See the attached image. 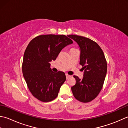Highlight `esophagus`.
Wrapping results in <instances>:
<instances>
[{
  "mask_svg": "<svg viewBox=\"0 0 128 128\" xmlns=\"http://www.w3.org/2000/svg\"><path fill=\"white\" fill-rule=\"evenodd\" d=\"M66 79H69V78H70V77L72 76H70V75L68 74H66Z\"/></svg>",
  "mask_w": 128,
  "mask_h": 128,
  "instance_id": "esophagus-1",
  "label": "esophagus"
}]
</instances>
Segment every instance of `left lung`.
<instances>
[{
  "label": "left lung",
  "mask_w": 128,
  "mask_h": 128,
  "mask_svg": "<svg viewBox=\"0 0 128 128\" xmlns=\"http://www.w3.org/2000/svg\"><path fill=\"white\" fill-rule=\"evenodd\" d=\"M80 48L79 64L84 70L83 78L74 76L76 83L71 89L75 98L82 102L94 99L101 91L107 72V62L101 48L88 38L69 35Z\"/></svg>",
  "instance_id": "8db88e82"
}]
</instances>
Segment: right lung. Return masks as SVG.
Returning <instances> with one entry per match:
<instances>
[{
    "label": "right lung",
    "mask_w": 128,
    "mask_h": 128,
    "mask_svg": "<svg viewBox=\"0 0 128 128\" xmlns=\"http://www.w3.org/2000/svg\"><path fill=\"white\" fill-rule=\"evenodd\" d=\"M72 43L65 35L47 34L34 38L27 46L22 72L30 92L39 100L48 102L57 97L66 76L62 72H52L49 62L55 60L62 49Z\"/></svg>",
    "instance_id": "obj_1"
}]
</instances>
